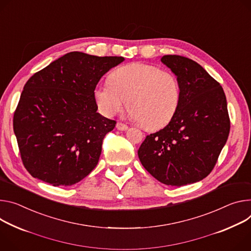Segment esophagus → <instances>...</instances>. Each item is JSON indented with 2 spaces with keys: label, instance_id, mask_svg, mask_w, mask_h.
I'll return each instance as SVG.
<instances>
[{
  "label": "esophagus",
  "instance_id": "34e87169",
  "mask_svg": "<svg viewBox=\"0 0 251 251\" xmlns=\"http://www.w3.org/2000/svg\"><path fill=\"white\" fill-rule=\"evenodd\" d=\"M116 128H117L118 130H120V131H124V130H127V129H128V126H127L126 124H123V123H121V122H118V123L116 124Z\"/></svg>",
  "mask_w": 251,
  "mask_h": 251
}]
</instances>
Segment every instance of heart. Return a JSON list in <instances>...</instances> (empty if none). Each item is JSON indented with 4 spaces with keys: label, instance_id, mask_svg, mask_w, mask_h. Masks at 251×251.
<instances>
[{
    "label": "heart",
    "instance_id": "heart-1",
    "mask_svg": "<svg viewBox=\"0 0 251 251\" xmlns=\"http://www.w3.org/2000/svg\"><path fill=\"white\" fill-rule=\"evenodd\" d=\"M108 82L94 91L102 114L112 117L127 105L131 117L148 130L167 125L181 100L177 76L150 64L132 63L119 67L110 74Z\"/></svg>",
    "mask_w": 251,
    "mask_h": 251
}]
</instances>
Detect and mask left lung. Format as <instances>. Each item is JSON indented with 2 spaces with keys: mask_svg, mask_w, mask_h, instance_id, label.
<instances>
[{
  "mask_svg": "<svg viewBox=\"0 0 251 251\" xmlns=\"http://www.w3.org/2000/svg\"><path fill=\"white\" fill-rule=\"evenodd\" d=\"M161 62L177 76L181 100L168 125L146 136L138 157L158 181L179 187L212 171L230 120L222 87L198 63L178 55H165Z\"/></svg>",
  "mask_w": 251,
  "mask_h": 251,
  "instance_id": "obj_1",
  "label": "left lung"
}]
</instances>
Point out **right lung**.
I'll list each match as a JSON object with an SVG mask.
<instances>
[{
  "mask_svg": "<svg viewBox=\"0 0 251 251\" xmlns=\"http://www.w3.org/2000/svg\"><path fill=\"white\" fill-rule=\"evenodd\" d=\"M123 57L70 52L25 84L13 126L27 171L53 186L78 183L98 164L116 121L97 112L94 91Z\"/></svg>",
  "mask_w": 251,
  "mask_h": 251,
  "instance_id": "obj_1",
  "label": "right lung"
}]
</instances>
